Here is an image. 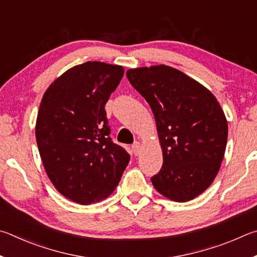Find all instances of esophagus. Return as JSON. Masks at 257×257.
<instances>
[{"label":"esophagus","instance_id":"obj_1","mask_svg":"<svg viewBox=\"0 0 257 257\" xmlns=\"http://www.w3.org/2000/svg\"><path fill=\"white\" fill-rule=\"evenodd\" d=\"M132 150H133V154L136 155V156L140 155V152H141V143L140 142L134 143V145L132 146Z\"/></svg>","mask_w":257,"mask_h":257}]
</instances>
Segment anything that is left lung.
<instances>
[{"label": "left lung", "mask_w": 257, "mask_h": 257, "mask_svg": "<svg viewBox=\"0 0 257 257\" xmlns=\"http://www.w3.org/2000/svg\"><path fill=\"white\" fill-rule=\"evenodd\" d=\"M126 75L156 119L164 164L152 185L175 202L195 199L214 181L226 151L228 123L219 101L168 65L130 69Z\"/></svg>", "instance_id": "1"}]
</instances>
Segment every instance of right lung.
<instances>
[{
    "mask_svg": "<svg viewBox=\"0 0 257 257\" xmlns=\"http://www.w3.org/2000/svg\"><path fill=\"white\" fill-rule=\"evenodd\" d=\"M124 75L120 65L85 62L45 91L36 141L48 178L79 204L105 200L118 185L130 155L109 138L105 105Z\"/></svg>",
    "mask_w": 257,
    "mask_h": 257,
    "instance_id": "1",
    "label": "right lung"
}]
</instances>
